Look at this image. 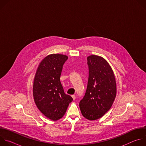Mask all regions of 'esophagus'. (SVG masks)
Listing matches in <instances>:
<instances>
[{
    "label": "esophagus",
    "instance_id": "obj_1",
    "mask_svg": "<svg viewBox=\"0 0 146 146\" xmlns=\"http://www.w3.org/2000/svg\"><path fill=\"white\" fill-rule=\"evenodd\" d=\"M72 98H73V100H75V99H76V96H75L74 95H72Z\"/></svg>",
    "mask_w": 146,
    "mask_h": 146
}]
</instances>
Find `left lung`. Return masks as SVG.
<instances>
[{
    "instance_id": "left-lung-1",
    "label": "left lung",
    "mask_w": 146,
    "mask_h": 146,
    "mask_svg": "<svg viewBox=\"0 0 146 146\" xmlns=\"http://www.w3.org/2000/svg\"><path fill=\"white\" fill-rule=\"evenodd\" d=\"M89 77L86 94L80 100L82 115L89 120L102 117L111 108L117 93L114 72L106 59L92 55L87 57Z\"/></svg>"
}]
</instances>
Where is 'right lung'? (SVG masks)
<instances>
[{"label":"right lung","instance_id":"obj_1","mask_svg":"<svg viewBox=\"0 0 146 146\" xmlns=\"http://www.w3.org/2000/svg\"><path fill=\"white\" fill-rule=\"evenodd\" d=\"M68 56L52 54L40 63L34 78L33 95L38 110L46 117L56 121L65 114L73 98L64 91L60 77Z\"/></svg>","mask_w":146,"mask_h":146}]
</instances>
